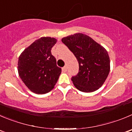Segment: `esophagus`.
Returning <instances> with one entry per match:
<instances>
[{
    "label": "esophagus",
    "mask_w": 132,
    "mask_h": 132,
    "mask_svg": "<svg viewBox=\"0 0 132 132\" xmlns=\"http://www.w3.org/2000/svg\"><path fill=\"white\" fill-rule=\"evenodd\" d=\"M62 71H63V72H66V71H67V66H64V67L62 68Z\"/></svg>",
    "instance_id": "esophagus-1"
}]
</instances>
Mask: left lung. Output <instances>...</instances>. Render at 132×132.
I'll list each match as a JSON object with an SVG mask.
<instances>
[{
	"instance_id": "1",
	"label": "left lung",
	"mask_w": 132,
	"mask_h": 132,
	"mask_svg": "<svg viewBox=\"0 0 132 132\" xmlns=\"http://www.w3.org/2000/svg\"><path fill=\"white\" fill-rule=\"evenodd\" d=\"M61 41L78 61V73L71 78L75 87L85 93L98 89L110 70V57L106 50L88 36L80 33L63 37Z\"/></svg>"
}]
</instances>
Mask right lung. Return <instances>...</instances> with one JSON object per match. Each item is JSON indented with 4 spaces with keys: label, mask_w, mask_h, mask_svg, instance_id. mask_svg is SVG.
Returning a JSON list of instances; mask_svg holds the SVG:
<instances>
[{
    "label": "right lung",
    "mask_w": 132,
    "mask_h": 132,
    "mask_svg": "<svg viewBox=\"0 0 132 132\" xmlns=\"http://www.w3.org/2000/svg\"><path fill=\"white\" fill-rule=\"evenodd\" d=\"M57 40L43 37L35 41L19 57L18 72L31 91L45 94L54 88L61 72L51 49Z\"/></svg>",
    "instance_id": "add662e5"
}]
</instances>
